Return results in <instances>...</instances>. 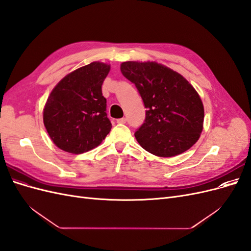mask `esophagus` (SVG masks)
Masks as SVG:
<instances>
[{
    "label": "esophagus",
    "mask_w": 251,
    "mask_h": 251,
    "mask_svg": "<svg viewBox=\"0 0 251 251\" xmlns=\"http://www.w3.org/2000/svg\"><path fill=\"white\" fill-rule=\"evenodd\" d=\"M116 121H117V124H126V118H119Z\"/></svg>",
    "instance_id": "34e87169"
}]
</instances>
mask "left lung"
I'll use <instances>...</instances> for the list:
<instances>
[{"label":"left lung","mask_w":251,"mask_h":251,"mask_svg":"<svg viewBox=\"0 0 251 251\" xmlns=\"http://www.w3.org/2000/svg\"><path fill=\"white\" fill-rule=\"evenodd\" d=\"M124 76L135 83L146 105V120L135 133L140 146L158 157L184 153L203 130L204 107L182 75L157 62H125Z\"/></svg>","instance_id":"1"}]
</instances>
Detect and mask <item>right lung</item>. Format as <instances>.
<instances>
[{
    "mask_svg": "<svg viewBox=\"0 0 251 251\" xmlns=\"http://www.w3.org/2000/svg\"><path fill=\"white\" fill-rule=\"evenodd\" d=\"M111 69L93 62L67 74L53 88L43 111L45 127L55 146L71 154L98 147L112 125L101 86Z\"/></svg>",
    "mask_w": 251,
    "mask_h": 251,
    "instance_id": "obj_1",
    "label": "right lung"
}]
</instances>
